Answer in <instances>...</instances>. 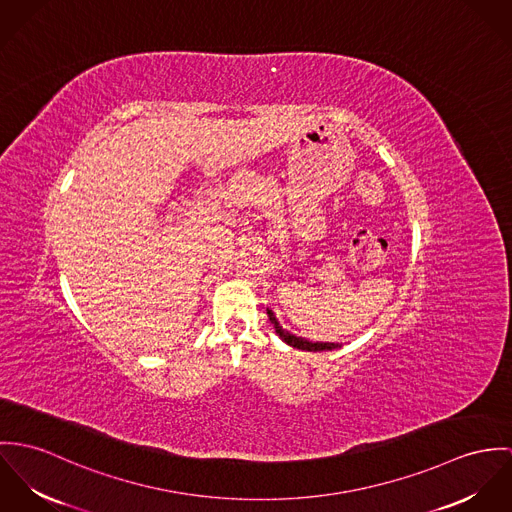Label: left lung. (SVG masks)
<instances>
[{"label":"left lung","instance_id":"left-lung-1","mask_svg":"<svg viewBox=\"0 0 512 512\" xmlns=\"http://www.w3.org/2000/svg\"><path fill=\"white\" fill-rule=\"evenodd\" d=\"M267 314H269V320H271V324H273L277 336H279L286 345H290V347H294V349H302V351H332V349L341 347V343H332V341H310L306 340V338H298V336L290 334L288 330H284L283 326L279 324L275 312H273L271 308H267Z\"/></svg>","mask_w":512,"mask_h":512}]
</instances>
